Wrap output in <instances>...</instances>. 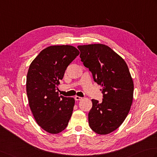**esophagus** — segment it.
I'll return each instance as SVG.
<instances>
[{"mask_svg":"<svg viewBox=\"0 0 157 157\" xmlns=\"http://www.w3.org/2000/svg\"><path fill=\"white\" fill-rule=\"evenodd\" d=\"M82 99V98L80 97H78V96H75V101H81Z\"/></svg>","mask_w":157,"mask_h":157,"instance_id":"1","label":"esophagus"}]
</instances>
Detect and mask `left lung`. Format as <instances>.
<instances>
[{"mask_svg": "<svg viewBox=\"0 0 157 157\" xmlns=\"http://www.w3.org/2000/svg\"><path fill=\"white\" fill-rule=\"evenodd\" d=\"M78 48L82 62L101 86L103 94L101 103L92 99L89 125L98 134L110 133L122 124L133 102L134 85L129 70L123 58L107 45L90 44Z\"/></svg>", "mask_w": 157, "mask_h": 157, "instance_id": "obj_1", "label": "left lung"}]
</instances>
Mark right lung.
Returning a JSON list of instances; mask_svg holds the SVG:
<instances>
[{
  "label": "right lung",
  "instance_id": "obj_1",
  "mask_svg": "<svg viewBox=\"0 0 157 157\" xmlns=\"http://www.w3.org/2000/svg\"><path fill=\"white\" fill-rule=\"evenodd\" d=\"M79 54L72 45H52L43 50L30 64L26 93L30 110L40 127L52 134L65 129L75 99L59 95L58 85L69 64Z\"/></svg>",
  "mask_w": 157,
  "mask_h": 157
}]
</instances>
